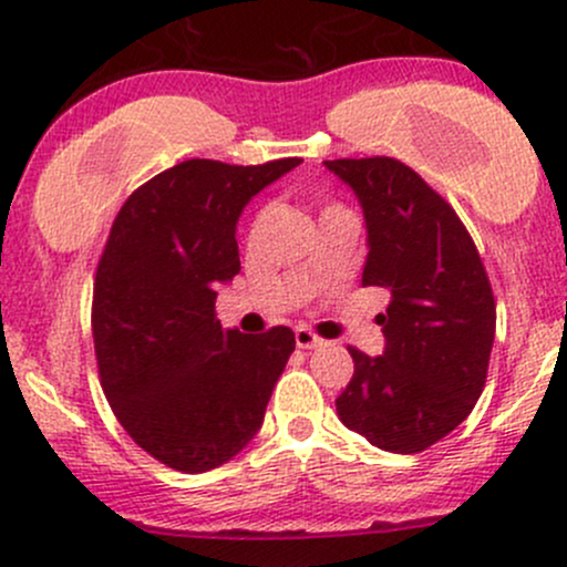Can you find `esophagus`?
I'll return each mask as SVG.
<instances>
[{"label":"esophagus","instance_id":"1","mask_svg":"<svg viewBox=\"0 0 567 567\" xmlns=\"http://www.w3.org/2000/svg\"><path fill=\"white\" fill-rule=\"evenodd\" d=\"M296 344L301 347V350H315V347L322 344V339L309 331V328H296Z\"/></svg>","mask_w":567,"mask_h":567}]
</instances>
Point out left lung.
Wrapping results in <instances>:
<instances>
[{"label": "left lung", "mask_w": 567, "mask_h": 567, "mask_svg": "<svg viewBox=\"0 0 567 567\" xmlns=\"http://www.w3.org/2000/svg\"><path fill=\"white\" fill-rule=\"evenodd\" d=\"M358 196L369 228L363 288L390 293L377 315L384 354L350 347L341 422L384 452L414 455L476 406L495 341V296L452 204L388 155L326 161Z\"/></svg>", "instance_id": "8db88e82"}]
</instances>
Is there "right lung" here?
Segmentation results:
<instances>
[{
    "label": "right lung",
    "instance_id": "1",
    "mask_svg": "<svg viewBox=\"0 0 567 567\" xmlns=\"http://www.w3.org/2000/svg\"><path fill=\"white\" fill-rule=\"evenodd\" d=\"M301 158H190L140 185L112 220L93 279V350L112 412L136 446L185 474L217 468L264 422L296 336L223 331L217 282L239 274L236 220Z\"/></svg>",
    "mask_w": 567,
    "mask_h": 567
}]
</instances>
